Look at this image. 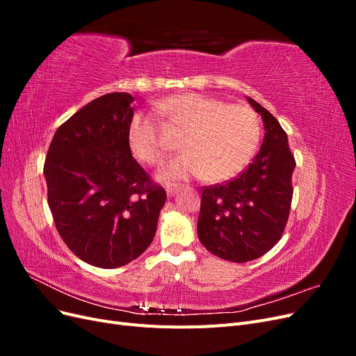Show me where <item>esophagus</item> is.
Instances as JSON below:
<instances>
[{
    "instance_id": "obj_1",
    "label": "esophagus",
    "mask_w": 356,
    "mask_h": 356,
    "mask_svg": "<svg viewBox=\"0 0 356 356\" xmlns=\"http://www.w3.org/2000/svg\"><path fill=\"white\" fill-rule=\"evenodd\" d=\"M177 190H178V187H177V186H166V193H168V196H174L175 193H177Z\"/></svg>"
}]
</instances>
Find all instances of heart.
Returning a JSON list of instances; mask_svg holds the SVG:
<instances>
[{
  "instance_id": "obj_1",
  "label": "heart",
  "mask_w": 356,
  "mask_h": 356,
  "mask_svg": "<svg viewBox=\"0 0 356 356\" xmlns=\"http://www.w3.org/2000/svg\"><path fill=\"white\" fill-rule=\"evenodd\" d=\"M168 124L184 134L186 153L169 160L160 177L175 181L202 177L222 182L236 177L254 156L260 141V120L245 104L224 102L200 93H182L160 104ZM127 144L136 160L157 166L163 160L168 141L165 129L152 115L138 113L127 129Z\"/></svg>"
}]
</instances>
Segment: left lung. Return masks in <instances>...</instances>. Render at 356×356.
<instances>
[{
    "label": "left lung",
    "instance_id": "obj_1",
    "mask_svg": "<svg viewBox=\"0 0 356 356\" xmlns=\"http://www.w3.org/2000/svg\"><path fill=\"white\" fill-rule=\"evenodd\" d=\"M264 122L260 152L241 175L202 187L197 234L222 260L246 263L264 255L282 238L293 202L294 154L282 126L248 98Z\"/></svg>",
    "mask_w": 356,
    "mask_h": 356
}]
</instances>
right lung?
<instances>
[{"label":"right lung","instance_id":"1","mask_svg":"<svg viewBox=\"0 0 356 356\" xmlns=\"http://www.w3.org/2000/svg\"><path fill=\"white\" fill-rule=\"evenodd\" d=\"M132 102L115 92L84 105L58 127L44 161L60 238L80 260L102 268L124 266L147 250L166 200L129 148Z\"/></svg>","mask_w":356,"mask_h":356}]
</instances>
